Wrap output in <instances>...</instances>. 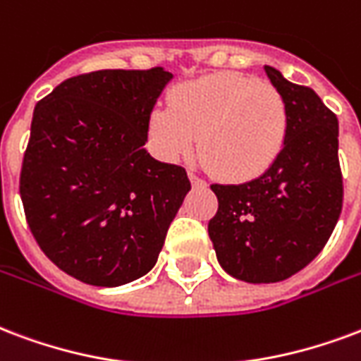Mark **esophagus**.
I'll return each instance as SVG.
<instances>
[{
    "instance_id": "1",
    "label": "esophagus",
    "mask_w": 361,
    "mask_h": 361,
    "mask_svg": "<svg viewBox=\"0 0 361 361\" xmlns=\"http://www.w3.org/2000/svg\"><path fill=\"white\" fill-rule=\"evenodd\" d=\"M189 181H191V185H193V188H204V185H207V181L201 180V178H199L195 172H189Z\"/></svg>"
}]
</instances>
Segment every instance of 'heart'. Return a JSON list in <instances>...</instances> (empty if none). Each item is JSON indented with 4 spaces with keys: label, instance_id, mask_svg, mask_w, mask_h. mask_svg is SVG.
<instances>
[{
    "label": "heart",
    "instance_id": "heart-1",
    "mask_svg": "<svg viewBox=\"0 0 361 361\" xmlns=\"http://www.w3.org/2000/svg\"><path fill=\"white\" fill-rule=\"evenodd\" d=\"M287 135L285 97L274 85L239 72L176 85L170 106H157L149 116V141L160 159L180 160L199 143L210 170L229 181L264 176L281 157Z\"/></svg>",
    "mask_w": 361,
    "mask_h": 361
}]
</instances>
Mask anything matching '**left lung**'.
Instances as JSON below:
<instances>
[{"label": "left lung", "mask_w": 361, "mask_h": 361, "mask_svg": "<svg viewBox=\"0 0 361 361\" xmlns=\"http://www.w3.org/2000/svg\"><path fill=\"white\" fill-rule=\"evenodd\" d=\"M289 106V135L268 172L239 185L214 183L208 221L216 258L229 276L277 283L295 276L329 241L343 210L338 120L314 90L264 66Z\"/></svg>", "instance_id": "left-lung-1"}]
</instances>
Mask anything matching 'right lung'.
I'll return each instance as SVG.
<instances>
[{
    "label": "right lung",
    "instance_id": "add662e5",
    "mask_svg": "<svg viewBox=\"0 0 361 361\" xmlns=\"http://www.w3.org/2000/svg\"><path fill=\"white\" fill-rule=\"evenodd\" d=\"M172 78L160 66L80 74L34 109L20 172L26 221L45 256L87 285L149 274L191 189L185 168L145 149Z\"/></svg>",
    "mask_w": 361,
    "mask_h": 361
}]
</instances>
